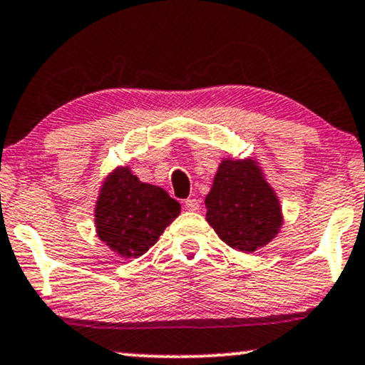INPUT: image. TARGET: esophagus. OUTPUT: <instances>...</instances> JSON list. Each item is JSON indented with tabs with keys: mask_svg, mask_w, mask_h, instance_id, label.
<instances>
[{
	"mask_svg": "<svg viewBox=\"0 0 365 365\" xmlns=\"http://www.w3.org/2000/svg\"><path fill=\"white\" fill-rule=\"evenodd\" d=\"M184 210L197 211V210H200V201H197L196 197H190V200L184 201Z\"/></svg>",
	"mask_w": 365,
	"mask_h": 365,
	"instance_id": "34e87169",
	"label": "esophagus"
}]
</instances>
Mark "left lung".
Masks as SVG:
<instances>
[{
    "label": "left lung",
    "mask_w": 365,
    "mask_h": 365,
    "mask_svg": "<svg viewBox=\"0 0 365 365\" xmlns=\"http://www.w3.org/2000/svg\"><path fill=\"white\" fill-rule=\"evenodd\" d=\"M205 205L206 222L225 244L240 252L262 249L282 225L276 192L250 159L223 160Z\"/></svg>",
    "instance_id": "1"
}]
</instances>
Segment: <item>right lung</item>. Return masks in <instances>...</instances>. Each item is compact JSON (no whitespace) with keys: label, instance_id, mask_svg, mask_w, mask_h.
I'll use <instances>...</instances> for the list:
<instances>
[{"label":"right lung","instance_id":"right-lung-1","mask_svg":"<svg viewBox=\"0 0 365 365\" xmlns=\"http://www.w3.org/2000/svg\"><path fill=\"white\" fill-rule=\"evenodd\" d=\"M181 205L162 187L138 181L128 168L108 175L94 222L100 240L121 257H140L178 217Z\"/></svg>","mask_w":365,"mask_h":365}]
</instances>
